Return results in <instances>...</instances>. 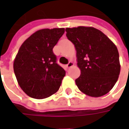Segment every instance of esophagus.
I'll return each mask as SVG.
<instances>
[{"label":"esophagus","mask_w":129,"mask_h":129,"mask_svg":"<svg viewBox=\"0 0 129 129\" xmlns=\"http://www.w3.org/2000/svg\"><path fill=\"white\" fill-rule=\"evenodd\" d=\"M73 65H74V63H73V62L70 61L67 65H66V67H67L68 68H71L72 66H73Z\"/></svg>","instance_id":"34e87169"}]
</instances>
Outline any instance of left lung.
I'll use <instances>...</instances> for the list:
<instances>
[{
	"instance_id": "obj_1",
	"label": "left lung",
	"mask_w": 129,
	"mask_h": 129,
	"mask_svg": "<svg viewBox=\"0 0 129 129\" xmlns=\"http://www.w3.org/2000/svg\"><path fill=\"white\" fill-rule=\"evenodd\" d=\"M66 37L75 45L81 75L76 85L90 97L103 96L111 90L120 73L116 45L102 32L92 27L66 28Z\"/></svg>"
}]
</instances>
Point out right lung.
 <instances>
[{
	"label": "right lung",
	"instance_id": "obj_1",
	"mask_svg": "<svg viewBox=\"0 0 129 129\" xmlns=\"http://www.w3.org/2000/svg\"><path fill=\"white\" fill-rule=\"evenodd\" d=\"M64 32V28L40 29L19 48L14 71L21 89L30 97L47 98L59 89L66 71L56 63L52 50Z\"/></svg>",
	"mask_w": 129,
	"mask_h": 129
}]
</instances>
